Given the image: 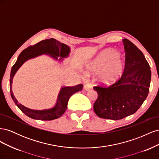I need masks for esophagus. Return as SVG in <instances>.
<instances>
[{"label": "esophagus", "mask_w": 159, "mask_h": 159, "mask_svg": "<svg viewBox=\"0 0 159 159\" xmlns=\"http://www.w3.org/2000/svg\"><path fill=\"white\" fill-rule=\"evenodd\" d=\"M91 87H92V86H91V84L89 83H87L84 85V89L86 91H88L90 89H91Z\"/></svg>", "instance_id": "1"}]
</instances>
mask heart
Masks as SVG:
<instances>
[{
  "label": "heart",
  "instance_id": "1",
  "mask_svg": "<svg viewBox=\"0 0 159 159\" xmlns=\"http://www.w3.org/2000/svg\"><path fill=\"white\" fill-rule=\"evenodd\" d=\"M87 68L89 72H101L99 77L100 82L105 85H111L121 79L125 65L119 52L105 50L90 62Z\"/></svg>",
  "mask_w": 159,
  "mask_h": 159
}]
</instances>
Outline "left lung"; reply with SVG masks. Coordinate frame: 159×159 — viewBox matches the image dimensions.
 <instances>
[{"instance_id": "8db88e82", "label": "left lung", "mask_w": 159, "mask_h": 159, "mask_svg": "<svg viewBox=\"0 0 159 159\" xmlns=\"http://www.w3.org/2000/svg\"><path fill=\"white\" fill-rule=\"evenodd\" d=\"M125 69L121 78L108 88L96 86L98 97L93 110L99 117L119 120L135 113L147 97L151 71L143 52L127 39L123 40Z\"/></svg>"}]
</instances>
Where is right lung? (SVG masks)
<instances>
[{
    "label": "right lung",
    "mask_w": 159,
    "mask_h": 159,
    "mask_svg": "<svg viewBox=\"0 0 159 159\" xmlns=\"http://www.w3.org/2000/svg\"><path fill=\"white\" fill-rule=\"evenodd\" d=\"M70 53V48L68 45L62 44L54 38L46 39L37 43L36 44L27 48L24 50L18 56L16 63L12 66L10 77V92L11 98L18 107L28 117L34 119L42 120V121H50V120L59 118L63 115L68 107V100L74 93L78 92L83 88L82 84L68 87H61L59 94L57 95L56 103L54 106L47 109L35 110L29 109L18 103L12 92V86L14 75L22 64L27 60L34 58L41 55H48L55 60L60 62L64 60V58L68 57ZM60 58L58 59V57Z\"/></svg>",
    "instance_id": "obj_1"
}]
</instances>
